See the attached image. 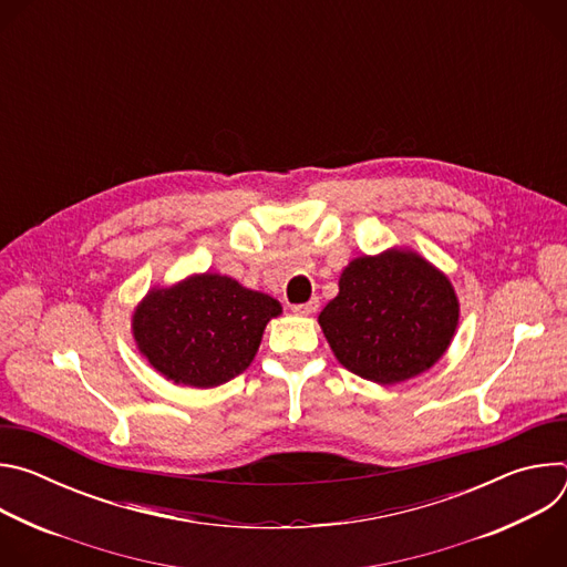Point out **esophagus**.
Listing matches in <instances>:
<instances>
[{
	"mask_svg": "<svg viewBox=\"0 0 567 567\" xmlns=\"http://www.w3.org/2000/svg\"><path fill=\"white\" fill-rule=\"evenodd\" d=\"M316 309H318V298H311L309 302H302V305H293V313L298 316H311L316 313Z\"/></svg>",
	"mask_w": 567,
	"mask_h": 567,
	"instance_id": "esophagus-1",
	"label": "esophagus"
}]
</instances>
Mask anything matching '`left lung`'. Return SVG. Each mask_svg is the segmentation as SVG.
<instances>
[{
    "label": "left lung",
    "mask_w": 567,
    "mask_h": 567,
    "mask_svg": "<svg viewBox=\"0 0 567 567\" xmlns=\"http://www.w3.org/2000/svg\"><path fill=\"white\" fill-rule=\"evenodd\" d=\"M460 300L449 276L409 247L354 258L318 313L337 361L379 385L431 370L449 350Z\"/></svg>",
    "instance_id": "8db88e82"
}]
</instances>
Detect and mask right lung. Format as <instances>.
<instances>
[{
  "label": "right lung",
  "instance_id": "1",
  "mask_svg": "<svg viewBox=\"0 0 567 567\" xmlns=\"http://www.w3.org/2000/svg\"><path fill=\"white\" fill-rule=\"evenodd\" d=\"M280 313L282 305L269 293L206 271L150 287L132 311V337L161 377L215 388L251 365L267 322Z\"/></svg>",
  "mask_w": 567,
  "mask_h": 567
}]
</instances>
